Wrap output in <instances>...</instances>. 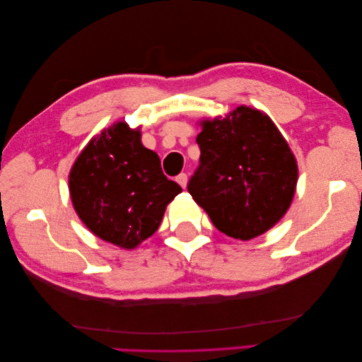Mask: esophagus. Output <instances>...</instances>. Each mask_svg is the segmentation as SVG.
Masks as SVG:
<instances>
[{"mask_svg": "<svg viewBox=\"0 0 362 362\" xmlns=\"http://www.w3.org/2000/svg\"><path fill=\"white\" fill-rule=\"evenodd\" d=\"M175 180H177V183H179L182 188H185L187 183H188V175L185 173H182V174H179V175L175 177Z\"/></svg>", "mask_w": 362, "mask_h": 362, "instance_id": "34e87169", "label": "esophagus"}]
</instances>
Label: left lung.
Returning a JSON list of instances; mask_svg holds the SVG:
<instances>
[{"label": "left lung", "instance_id": "8db88e82", "mask_svg": "<svg viewBox=\"0 0 362 362\" xmlns=\"http://www.w3.org/2000/svg\"><path fill=\"white\" fill-rule=\"evenodd\" d=\"M196 141L201 158L188 193L219 232L247 241L284 216L298 169L267 115L240 105L226 118L202 121Z\"/></svg>", "mask_w": 362, "mask_h": 362}]
</instances>
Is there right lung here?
I'll use <instances>...</instances> for the list:
<instances>
[{
    "label": "right lung",
    "mask_w": 362,
    "mask_h": 362,
    "mask_svg": "<svg viewBox=\"0 0 362 362\" xmlns=\"http://www.w3.org/2000/svg\"><path fill=\"white\" fill-rule=\"evenodd\" d=\"M70 194L76 213L101 240L135 249L157 232L166 205L182 188L141 144L140 130L117 122L91 140L74 161Z\"/></svg>",
    "instance_id": "1"
}]
</instances>
